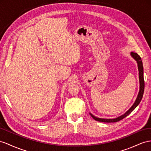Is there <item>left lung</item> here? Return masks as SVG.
<instances>
[{
    "label": "left lung",
    "mask_w": 151,
    "mask_h": 151,
    "mask_svg": "<svg viewBox=\"0 0 151 151\" xmlns=\"http://www.w3.org/2000/svg\"><path fill=\"white\" fill-rule=\"evenodd\" d=\"M131 55L132 56L134 59L137 60V63H138V71H139V80H140V91H139V93L138 95V97L135 101L134 103L133 104V105L131 106L130 109H129L128 111H127L126 112L121 115L120 117L115 118V119H101V118H97L94 117V115H92L91 114L90 115H91V117L93 118L94 120L97 121L99 122H118L121 120L123 119L124 118H125L127 117L129 114H131L132 111L135 109L138 105L139 103H140L141 100L143 97V94H144V87H145V83H144V68H143V64H142V61L141 59V57L139 56L137 53L135 52H131Z\"/></svg>",
    "instance_id": "obj_1"
}]
</instances>
